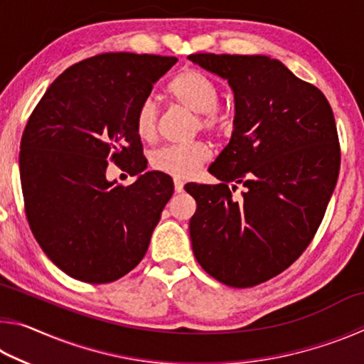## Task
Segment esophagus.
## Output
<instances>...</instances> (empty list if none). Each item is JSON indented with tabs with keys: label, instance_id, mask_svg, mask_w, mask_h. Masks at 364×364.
I'll use <instances>...</instances> for the list:
<instances>
[{
	"label": "esophagus",
	"instance_id": "1",
	"mask_svg": "<svg viewBox=\"0 0 364 364\" xmlns=\"http://www.w3.org/2000/svg\"><path fill=\"white\" fill-rule=\"evenodd\" d=\"M175 193H183V188H184V183L181 180H178V178H175Z\"/></svg>",
	"mask_w": 364,
	"mask_h": 364
}]
</instances>
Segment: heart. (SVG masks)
<instances>
[{"mask_svg": "<svg viewBox=\"0 0 364 364\" xmlns=\"http://www.w3.org/2000/svg\"><path fill=\"white\" fill-rule=\"evenodd\" d=\"M168 95L178 106L197 114L200 130L221 133L230 127V114L218 107V86L210 77L196 69H186L171 80ZM134 125L141 139L156 138L159 128V109L152 97L139 104L134 117ZM210 157L205 143L196 141L188 144H170L154 151L151 165L156 170L176 178L193 176L202 164Z\"/></svg>", "mask_w": 364, "mask_h": 364, "instance_id": "1", "label": "heart"}]
</instances>
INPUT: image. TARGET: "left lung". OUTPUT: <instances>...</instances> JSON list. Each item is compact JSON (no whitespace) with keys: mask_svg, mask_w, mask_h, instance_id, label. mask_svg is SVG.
<instances>
[{"mask_svg":"<svg viewBox=\"0 0 364 364\" xmlns=\"http://www.w3.org/2000/svg\"><path fill=\"white\" fill-rule=\"evenodd\" d=\"M234 95L232 134L208 171L220 184L189 183L196 260L231 287H252L297 260L334 193L341 149L334 114L316 86L278 59L191 54ZM237 183L243 197L230 194Z\"/></svg>","mask_w":364,"mask_h":364,"instance_id":"1","label":"left lung"}]
</instances>
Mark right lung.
<instances>
[{
	"mask_svg": "<svg viewBox=\"0 0 364 364\" xmlns=\"http://www.w3.org/2000/svg\"><path fill=\"white\" fill-rule=\"evenodd\" d=\"M176 58L106 53L54 80L21 141V183L33 236L70 278L104 284L143 260L173 194L147 160L134 125L139 104ZM110 155L137 176L130 187L105 178Z\"/></svg>",
	"mask_w": 364,
	"mask_h": 364,
	"instance_id": "obj_1",
	"label": "right lung"
}]
</instances>
